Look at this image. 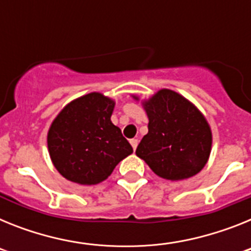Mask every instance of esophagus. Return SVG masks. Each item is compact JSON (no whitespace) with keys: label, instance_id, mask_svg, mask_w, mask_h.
Returning a JSON list of instances; mask_svg holds the SVG:
<instances>
[{"label":"esophagus","instance_id":"1","mask_svg":"<svg viewBox=\"0 0 251 251\" xmlns=\"http://www.w3.org/2000/svg\"><path fill=\"white\" fill-rule=\"evenodd\" d=\"M130 145H132V147H133V150L136 151V148H137V146H138V139H130Z\"/></svg>","mask_w":251,"mask_h":251}]
</instances>
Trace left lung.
I'll use <instances>...</instances> for the list:
<instances>
[{
  "instance_id": "obj_1",
  "label": "left lung",
  "mask_w": 251,
  "mask_h": 251,
  "mask_svg": "<svg viewBox=\"0 0 251 251\" xmlns=\"http://www.w3.org/2000/svg\"><path fill=\"white\" fill-rule=\"evenodd\" d=\"M138 100V97L133 95ZM148 133L136 154L162 178H190L199 174L210 157L211 128L202 113L178 93L161 89L143 101Z\"/></svg>"
}]
</instances>
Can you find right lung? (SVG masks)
Segmentation results:
<instances>
[{
    "instance_id": "right-lung-1",
    "label": "right lung",
    "mask_w": 251,
    "mask_h": 251,
    "mask_svg": "<svg viewBox=\"0 0 251 251\" xmlns=\"http://www.w3.org/2000/svg\"><path fill=\"white\" fill-rule=\"evenodd\" d=\"M115 101L89 93L70 101L48 132L50 158L59 174L79 185H97L133 152L122 130L112 123Z\"/></svg>"
}]
</instances>
